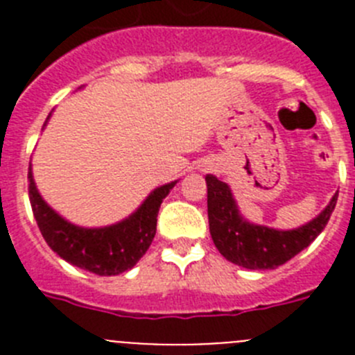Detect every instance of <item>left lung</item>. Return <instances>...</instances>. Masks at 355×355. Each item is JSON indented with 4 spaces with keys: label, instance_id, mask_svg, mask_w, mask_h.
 <instances>
[{
    "label": "left lung",
    "instance_id": "obj_1",
    "mask_svg": "<svg viewBox=\"0 0 355 355\" xmlns=\"http://www.w3.org/2000/svg\"><path fill=\"white\" fill-rule=\"evenodd\" d=\"M209 233L218 252L227 261L249 270H274L311 245L331 218L338 193L322 213L297 229H274L252 224L241 215L227 183L206 175Z\"/></svg>",
    "mask_w": 355,
    "mask_h": 355
}]
</instances>
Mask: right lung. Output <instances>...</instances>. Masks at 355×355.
I'll return each mask as SVG.
<instances>
[{
  "mask_svg": "<svg viewBox=\"0 0 355 355\" xmlns=\"http://www.w3.org/2000/svg\"><path fill=\"white\" fill-rule=\"evenodd\" d=\"M49 117L51 114L48 115V121ZM28 180L31 209L46 243L62 259L96 275H119L137 265L156 234L159 206L178 183L171 181L155 188L139 208L117 224L105 227H81L65 220L42 199L33 181L31 165Z\"/></svg>",
  "mask_w": 355,
  "mask_h": 355,
  "instance_id": "right-lung-1",
  "label": "right lung"
}]
</instances>
